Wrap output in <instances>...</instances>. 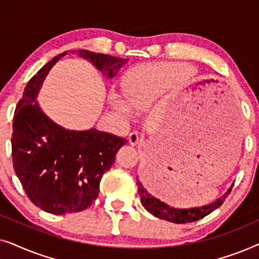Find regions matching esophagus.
<instances>
[{
  "label": "esophagus",
  "instance_id": "1",
  "mask_svg": "<svg viewBox=\"0 0 259 259\" xmlns=\"http://www.w3.org/2000/svg\"><path fill=\"white\" fill-rule=\"evenodd\" d=\"M128 143L132 145V146H134V145H137L138 143H139V134H138V132H136V131H133V132L130 133Z\"/></svg>",
  "mask_w": 259,
  "mask_h": 259
}]
</instances>
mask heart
Here are the masks:
<instances>
[{
	"label": "heart",
	"instance_id": "obj_1",
	"mask_svg": "<svg viewBox=\"0 0 259 259\" xmlns=\"http://www.w3.org/2000/svg\"><path fill=\"white\" fill-rule=\"evenodd\" d=\"M178 76V68L172 65H154L137 69L128 77L125 87V98L113 91L111 104L122 114H131V108L147 107L162 92L167 90Z\"/></svg>",
	"mask_w": 259,
	"mask_h": 259
}]
</instances>
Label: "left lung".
Here are the masks:
<instances>
[{
	"label": "left lung",
	"instance_id": "obj_1",
	"mask_svg": "<svg viewBox=\"0 0 259 259\" xmlns=\"http://www.w3.org/2000/svg\"><path fill=\"white\" fill-rule=\"evenodd\" d=\"M137 185H138V192L140 194V200L143 206L146 210L152 213L155 217L164 219V221L176 223V224H184V223H192L199 219L204 218L205 215L210 214L212 211H214L215 208H218L221 205L224 203V200L228 197V194L231 192L232 186L228 190V192L223 194V197L218 198L217 200L213 203L204 205V206L199 207H191V208H175L169 205L165 204L164 201L159 200L158 198L152 196L148 191L145 189L146 183L143 185L139 182V179H137Z\"/></svg>",
	"mask_w": 259,
	"mask_h": 259
}]
</instances>
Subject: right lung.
I'll use <instances>...</instances> for the list:
<instances>
[{
    "label": "right lung",
    "instance_id": "1",
    "mask_svg": "<svg viewBox=\"0 0 259 259\" xmlns=\"http://www.w3.org/2000/svg\"><path fill=\"white\" fill-rule=\"evenodd\" d=\"M74 52L72 53L74 54ZM67 52L55 56L29 80L13 122V165L31 203L48 213L86 210L97 199L102 175L115 161L125 138L101 132L69 131L53 122L36 97L45 77ZM112 79L128 59L80 49L76 53Z\"/></svg>",
    "mask_w": 259,
    "mask_h": 259
}]
</instances>
